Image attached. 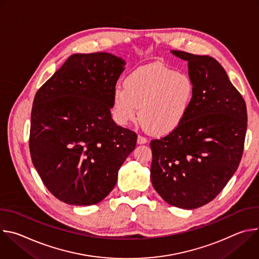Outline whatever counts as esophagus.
I'll use <instances>...</instances> for the list:
<instances>
[{
  "label": "esophagus",
  "instance_id": "1",
  "mask_svg": "<svg viewBox=\"0 0 259 259\" xmlns=\"http://www.w3.org/2000/svg\"><path fill=\"white\" fill-rule=\"evenodd\" d=\"M146 142H147L146 137L141 136V135H138V137H137V143H139V144H143V143H146Z\"/></svg>",
  "mask_w": 259,
  "mask_h": 259
}]
</instances>
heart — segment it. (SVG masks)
I'll use <instances>...</instances> for the list:
<instances>
[{
  "label": "heart",
  "instance_id": "1",
  "mask_svg": "<svg viewBox=\"0 0 259 259\" xmlns=\"http://www.w3.org/2000/svg\"><path fill=\"white\" fill-rule=\"evenodd\" d=\"M195 83L184 72L162 63L140 66L116 88L113 110L117 122L127 125L139 119L153 133L166 134L187 118L195 97Z\"/></svg>",
  "mask_w": 259,
  "mask_h": 259
}]
</instances>
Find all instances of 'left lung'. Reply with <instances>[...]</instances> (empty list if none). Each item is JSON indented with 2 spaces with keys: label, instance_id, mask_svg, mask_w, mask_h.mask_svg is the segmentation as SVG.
Returning <instances> with one entry per match:
<instances>
[{
  "label": "left lung",
  "instance_id": "8db88e82",
  "mask_svg": "<svg viewBox=\"0 0 259 259\" xmlns=\"http://www.w3.org/2000/svg\"><path fill=\"white\" fill-rule=\"evenodd\" d=\"M171 52L189 61L195 97L183 122L151 141V179L168 204L195 209L211 202L238 169L247 108L225 68L213 57Z\"/></svg>",
  "mask_w": 259,
  "mask_h": 259
}]
</instances>
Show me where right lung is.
<instances>
[{"label": "right lung", "mask_w": 259, "mask_h": 259, "mask_svg": "<svg viewBox=\"0 0 259 259\" xmlns=\"http://www.w3.org/2000/svg\"><path fill=\"white\" fill-rule=\"evenodd\" d=\"M125 61L73 54L35 93L29 132L32 164L48 191L69 205H94L115 188L137 135L110 115Z\"/></svg>", "instance_id": "right-lung-1"}]
</instances>
